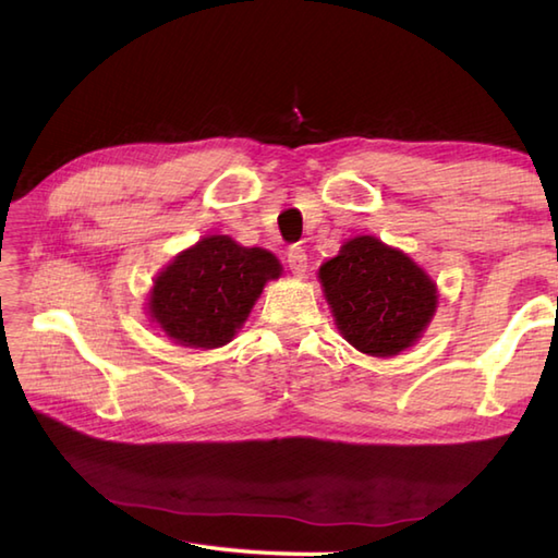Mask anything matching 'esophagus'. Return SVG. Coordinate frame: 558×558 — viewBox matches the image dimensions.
<instances>
[{"label":"esophagus","instance_id":"1","mask_svg":"<svg viewBox=\"0 0 558 558\" xmlns=\"http://www.w3.org/2000/svg\"><path fill=\"white\" fill-rule=\"evenodd\" d=\"M288 266H290V270H292V276H298V278H302L304 272H306V252H304V246H290L288 248Z\"/></svg>","mask_w":558,"mask_h":558}]
</instances>
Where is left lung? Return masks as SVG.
<instances>
[{
	"mask_svg": "<svg viewBox=\"0 0 558 558\" xmlns=\"http://www.w3.org/2000/svg\"><path fill=\"white\" fill-rule=\"evenodd\" d=\"M336 326L352 348L393 357L422 338L436 312V282L414 260L362 234L318 268Z\"/></svg>",
	"mask_w": 558,
	"mask_h": 558,
	"instance_id": "1",
	"label": "left lung"
}]
</instances>
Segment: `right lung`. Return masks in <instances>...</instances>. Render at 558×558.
Here are the masks:
<instances>
[{"label": "right lung", "instance_id": "1", "mask_svg": "<svg viewBox=\"0 0 558 558\" xmlns=\"http://www.w3.org/2000/svg\"><path fill=\"white\" fill-rule=\"evenodd\" d=\"M280 260L266 248L210 234L160 270L148 314L180 345L220 348L242 328L264 286L280 278Z\"/></svg>", "mask_w": 558, "mask_h": 558}]
</instances>
